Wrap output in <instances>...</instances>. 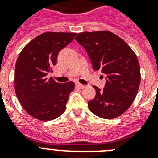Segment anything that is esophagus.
<instances>
[{"label": "esophagus", "mask_w": 158, "mask_h": 158, "mask_svg": "<svg viewBox=\"0 0 158 158\" xmlns=\"http://www.w3.org/2000/svg\"><path fill=\"white\" fill-rule=\"evenodd\" d=\"M75 85H76L77 87L79 88V89H84V88L85 87V86L84 85H82V84L79 83V82H76V83H75Z\"/></svg>", "instance_id": "obj_1"}]
</instances>
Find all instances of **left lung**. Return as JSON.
<instances>
[{"label":"left lung","instance_id":"8db88e82","mask_svg":"<svg viewBox=\"0 0 158 158\" xmlns=\"http://www.w3.org/2000/svg\"><path fill=\"white\" fill-rule=\"evenodd\" d=\"M75 40L85 49L93 70L106 75L104 89L96 86V96L88 103L96 116L112 119L123 114L136 97L141 81L139 61L124 40L107 31L81 32Z\"/></svg>","mask_w":158,"mask_h":158}]
</instances>
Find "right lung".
<instances>
[{"mask_svg":"<svg viewBox=\"0 0 158 158\" xmlns=\"http://www.w3.org/2000/svg\"><path fill=\"white\" fill-rule=\"evenodd\" d=\"M77 33L45 32L25 46L15 66V91L19 103L32 117L52 120L65 111L74 82L61 84L47 78L56 65L58 54Z\"/></svg>","mask_w":158,"mask_h":158,"instance_id":"right-lung-1","label":"right lung"}]
</instances>
